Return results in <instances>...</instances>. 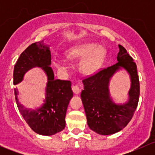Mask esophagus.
<instances>
[{
    "label": "esophagus",
    "instance_id": "34e87169",
    "mask_svg": "<svg viewBox=\"0 0 155 155\" xmlns=\"http://www.w3.org/2000/svg\"><path fill=\"white\" fill-rule=\"evenodd\" d=\"M72 90H73V93L76 94H79L81 92V88L79 86H77V85H73L72 87Z\"/></svg>",
    "mask_w": 155,
    "mask_h": 155
}]
</instances>
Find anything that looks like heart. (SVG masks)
Wrapping results in <instances>:
<instances>
[{"instance_id":"1","label":"heart","mask_w":155,"mask_h":155,"mask_svg":"<svg viewBox=\"0 0 155 155\" xmlns=\"http://www.w3.org/2000/svg\"><path fill=\"white\" fill-rule=\"evenodd\" d=\"M70 58H81L79 69L84 74L91 75L96 73L104 64L107 51L97 43H89L76 45L67 51ZM56 68L64 70L67 68V63L64 59L56 58L54 61Z\"/></svg>"}]
</instances>
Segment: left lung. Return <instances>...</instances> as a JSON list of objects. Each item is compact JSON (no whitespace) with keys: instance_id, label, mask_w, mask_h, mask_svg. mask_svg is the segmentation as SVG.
Segmentation results:
<instances>
[{"instance_id":"left-lung-1","label":"left lung","mask_w":155,"mask_h":155,"mask_svg":"<svg viewBox=\"0 0 155 155\" xmlns=\"http://www.w3.org/2000/svg\"><path fill=\"white\" fill-rule=\"evenodd\" d=\"M118 62L115 64L103 69L82 81L84 90L81 93V98L87 125L101 135H111L125 127L138 105L140 82L137 64L125 48L121 45H118ZM121 68L129 73L131 85L127 103L116 104L110 97L108 84L112 76Z\"/></svg>"}]
</instances>
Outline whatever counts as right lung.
<instances>
[{
    "label": "right lung",
    "instance_id": "1",
    "mask_svg": "<svg viewBox=\"0 0 155 155\" xmlns=\"http://www.w3.org/2000/svg\"><path fill=\"white\" fill-rule=\"evenodd\" d=\"M51 52L43 40L32 43L18 58L13 71V84L23 80L25 74L31 68H41L47 76L46 95L39 107L28 109L21 105L18 99V89H14L15 101L20 113L30 127L37 134L51 136L65 127L67 109L73 97L71 82L54 79L51 67Z\"/></svg>",
    "mask_w": 155,
    "mask_h": 155
}]
</instances>
